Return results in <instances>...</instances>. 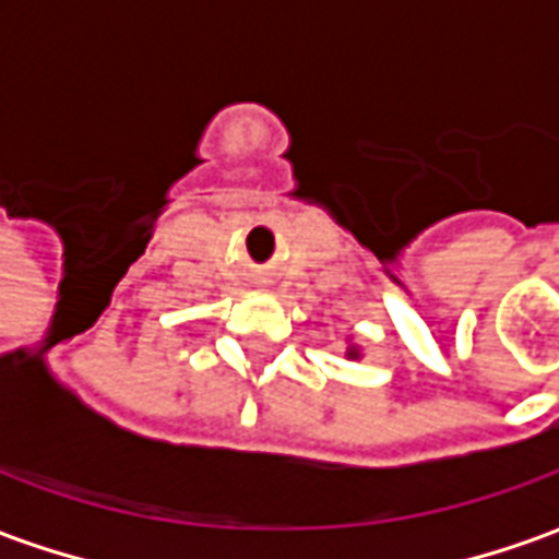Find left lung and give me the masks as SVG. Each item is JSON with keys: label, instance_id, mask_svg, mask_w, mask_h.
I'll return each mask as SVG.
<instances>
[{"label": "left lung", "instance_id": "left-lung-1", "mask_svg": "<svg viewBox=\"0 0 559 559\" xmlns=\"http://www.w3.org/2000/svg\"><path fill=\"white\" fill-rule=\"evenodd\" d=\"M347 356H359V353H356V350H353V347H350V353H347Z\"/></svg>", "mask_w": 559, "mask_h": 559}]
</instances>
